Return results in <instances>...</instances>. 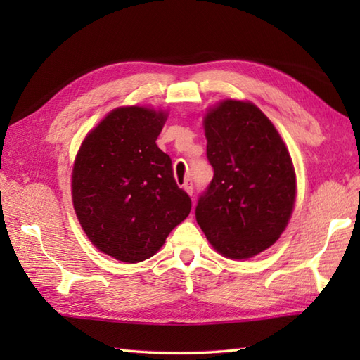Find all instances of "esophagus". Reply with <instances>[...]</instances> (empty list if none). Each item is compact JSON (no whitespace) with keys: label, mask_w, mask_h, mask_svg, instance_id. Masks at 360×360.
Instances as JSON below:
<instances>
[{"label":"esophagus","mask_w":360,"mask_h":360,"mask_svg":"<svg viewBox=\"0 0 360 360\" xmlns=\"http://www.w3.org/2000/svg\"><path fill=\"white\" fill-rule=\"evenodd\" d=\"M182 187H184V190L190 196L193 195V182H192V179H187L184 184H182Z\"/></svg>","instance_id":"esophagus-1"}]
</instances>
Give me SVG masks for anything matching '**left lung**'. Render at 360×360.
Here are the masks:
<instances>
[{"label": "left lung", "instance_id": "obj_1", "mask_svg": "<svg viewBox=\"0 0 360 360\" xmlns=\"http://www.w3.org/2000/svg\"><path fill=\"white\" fill-rule=\"evenodd\" d=\"M204 129L213 179L198 200L196 221L219 254L250 258L288 226L295 201L292 159L250 102H219L205 114Z\"/></svg>", "mask_w": 360, "mask_h": 360}]
</instances>
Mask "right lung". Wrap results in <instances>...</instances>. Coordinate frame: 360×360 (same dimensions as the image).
Returning a JSON list of instances; mask_svg holds the SVG:
<instances>
[{
    "mask_svg": "<svg viewBox=\"0 0 360 360\" xmlns=\"http://www.w3.org/2000/svg\"><path fill=\"white\" fill-rule=\"evenodd\" d=\"M165 120L164 111L120 106L85 137L75 158V215L89 241L119 262L155 255L192 209L170 156L156 145Z\"/></svg>",
    "mask_w": 360,
    "mask_h": 360,
    "instance_id": "right-lung-1",
    "label": "right lung"
}]
</instances>
